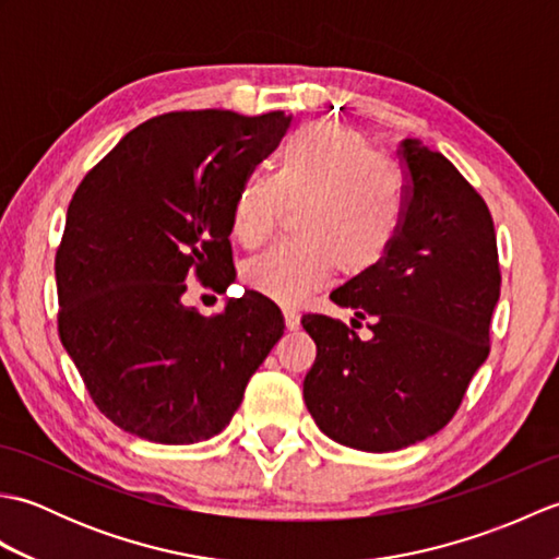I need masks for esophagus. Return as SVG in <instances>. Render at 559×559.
Wrapping results in <instances>:
<instances>
[{
	"label": "esophagus",
	"mask_w": 559,
	"mask_h": 559,
	"mask_svg": "<svg viewBox=\"0 0 559 559\" xmlns=\"http://www.w3.org/2000/svg\"><path fill=\"white\" fill-rule=\"evenodd\" d=\"M283 319H286V329L295 331L300 326V312L295 307H283Z\"/></svg>",
	"instance_id": "esophagus-1"
}]
</instances>
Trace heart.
Masks as SVG:
<instances>
[{
    "label": "heart",
    "instance_id": "1",
    "mask_svg": "<svg viewBox=\"0 0 559 559\" xmlns=\"http://www.w3.org/2000/svg\"><path fill=\"white\" fill-rule=\"evenodd\" d=\"M288 209L298 211V240L266 249L242 269L249 288L283 305L319 290L334 271L360 278L382 264L406 218V185L365 134L310 122L281 146L276 177L249 173L237 185L233 235L257 247L276 233Z\"/></svg>",
    "mask_w": 559,
    "mask_h": 559
}]
</instances>
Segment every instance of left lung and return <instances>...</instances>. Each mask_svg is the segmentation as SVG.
Segmentation results:
<instances>
[{"label": "left lung", "mask_w": 559, "mask_h": 559, "mask_svg": "<svg viewBox=\"0 0 559 559\" xmlns=\"http://www.w3.org/2000/svg\"><path fill=\"white\" fill-rule=\"evenodd\" d=\"M406 218L374 271L331 293L370 319L362 341L341 319L305 314L317 343L302 396L319 430L360 451L423 442L454 418L490 353L500 257L490 209L442 153L399 148ZM358 326V319H353Z\"/></svg>", "instance_id": "8db88e82"}]
</instances>
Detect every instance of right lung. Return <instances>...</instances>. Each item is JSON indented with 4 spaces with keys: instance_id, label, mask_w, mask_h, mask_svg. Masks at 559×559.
<instances>
[{
    "instance_id": "right-lung-1",
    "label": "right lung",
    "mask_w": 559,
    "mask_h": 559,
    "mask_svg": "<svg viewBox=\"0 0 559 559\" xmlns=\"http://www.w3.org/2000/svg\"><path fill=\"white\" fill-rule=\"evenodd\" d=\"M283 110H175L132 129L83 177L57 247V329L96 408L158 444L218 435L283 336L278 307L245 290L211 317L187 281L235 276L233 197L281 144Z\"/></svg>"
}]
</instances>
